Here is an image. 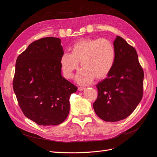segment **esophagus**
Returning a JSON list of instances; mask_svg holds the SVG:
<instances>
[{
	"label": "esophagus",
	"mask_w": 157,
	"mask_h": 157,
	"mask_svg": "<svg viewBox=\"0 0 157 157\" xmlns=\"http://www.w3.org/2000/svg\"><path fill=\"white\" fill-rule=\"evenodd\" d=\"M84 89H85L84 87H78V90H79V91H82V90H83Z\"/></svg>",
	"instance_id": "34e87169"
}]
</instances>
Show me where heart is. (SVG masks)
<instances>
[{"label": "heart", "mask_w": 157, "mask_h": 157, "mask_svg": "<svg viewBox=\"0 0 157 157\" xmlns=\"http://www.w3.org/2000/svg\"><path fill=\"white\" fill-rule=\"evenodd\" d=\"M70 50L71 53L64 52L61 56V68L66 78H72L80 62L82 69L77 76V81L80 84H88L94 77H106L115 63V48L106 39H81L75 42Z\"/></svg>", "instance_id": "obj_1"}]
</instances>
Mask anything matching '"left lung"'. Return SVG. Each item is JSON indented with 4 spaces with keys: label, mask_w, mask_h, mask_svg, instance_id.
I'll return each instance as SVG.
<instances>
[{
    "label": "left lung",
    "mask_w": 157,
    "mask_h": 157,
    "mask_svg": "<svg viewBox=\"0 0 157 157\" xmlns=\"http://www.w3.org/2000/svg\"><path fill=\"white\" fill-rule=\"evenodd\" d=\"M115 63L107 77L96 87L98 95L93 104L96 115L106 122H117L130 115L141 101L144 70L137 52L122 37L113 42Z\"/></svg>",
    "instance_id": "obj_1"
}]
</instances>
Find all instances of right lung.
I'll return each instance as SVG.
<instances>
[{
	"mask_svg": "<svg viewBox=\"0 0 157 157\" xmlns=\"http://www.w3.org/2000/svg\"><path fill=\"white\" fill-rule=\"evenodd\" d=\"M61 39L33 42L17 57L13 89L24 115L37 124L56 126L69 113V98L77 87L61 76Z\"/></svg>",
	"mask_w": 157,
	"mask_h": 157,
	"instance_id": "1",
	"label": "right lung"
}]
</instances>
